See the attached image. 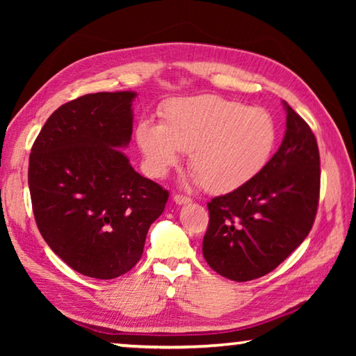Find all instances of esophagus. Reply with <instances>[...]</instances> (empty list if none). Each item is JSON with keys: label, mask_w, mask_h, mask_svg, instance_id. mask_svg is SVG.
Returning a JSON list of instances; mask_svg holds the SVG:
<instances>
[{"label": "esophagus", "mask_w": 356, "mask_h": 356, "mask_svg": "<svg viewBox=\"0 0 356 356\" xmlns=\"http://www.w3.org/2000/svg\"><path fill=\"white\" fill-rule=\"evenodd\" d=\"M174 202L179 204V206H182V204H190L191 197L184 196V195H176V196H174Z\"/></svg>", "instance_id": "esophagus-1"}]
</instances>
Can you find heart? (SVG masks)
I'll use <instances>...</instances> for the list:
<instances>
[{"label":"heart","instance_id":"heart-1","mask_svg":"<svg viewBox=\"0 0 356 356\" xmlns=\"http://www.w3.org/2000/svg\"><path fill=\"white\" fill-rule=\"evenodd\" d=\"M276 124L262 108L206 94L168 102L161 125H138L149 174L163 179L188 152V168L207 193L225 195L251 182L272 159Z\"/></svg>","mask_w":356,"mask_h":356}]
</instances>
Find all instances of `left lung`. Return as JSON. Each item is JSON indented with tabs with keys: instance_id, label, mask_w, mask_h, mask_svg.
I'll return each instance as SVG.
<instances>
[{
	"instance_id": "8db88e82",
	"label": "left lung",
	"mask_w": 356,
	"mask_h": 356,
	"mask_svg": "<svg viewBox=\"0 0 356 356\" xmlns=\"http://www.w3.org/2000/svg\"><path fill=\"white\" fill-rule=\"evenodd\" d=\"M284 106V140L262 172L207 202L202 254L227 280L245 282L270 273L314 225L321 196L317 140L305 119Z\"/></svg>"
}]
</instances>
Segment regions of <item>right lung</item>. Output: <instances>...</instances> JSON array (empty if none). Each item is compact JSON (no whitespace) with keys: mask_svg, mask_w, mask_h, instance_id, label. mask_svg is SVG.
<instances>
[{"mask_svg":"<svg viewBox=\"0 0 356 356\" xmlns=\"http://www.w3.org/2000/svg\"><path fill=\"white\" fill-rule=\"evenodd\" d=\"M135 95L67 102L47 119L29 154L35 225L47 245L89 278L113 280L134 268L170 197L118 149L130 143Z\"/></svg>","mask_w":356,"mask_h":356,"instance_id":"1","label":"right lung"}]
</instances>
